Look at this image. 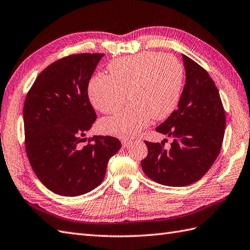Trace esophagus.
Segmentation results:
<instances>
[{
  "mask_svg": "<svg viewBox=\"0 0 250 250\" xmlns=\"http://www.w3.org/2000/svg\"><path fill=\"white\" fill-rule=\"evenodd\" d=\"M121 144H123V147H124V148H126V147H129L130 145L132 144V141H131V139L124 138L123 141H121Z\"/></svg>",
  "mask_w": 250,
  "mask_h": 250,
  "instance_id": "obj_1",
  "label": "esophagus"
}]
</instances>
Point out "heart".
<instances>
[{
	"mask_svg": "<svg viewBox=\"0 0 250 250\" xmlns=\"http://www.w3.org/2000/svg\"><path fill=\"white\" fill-rule=\"evenodd\" d=\"M108 75L99 74L88 83V98L97 111L111 114L99 125L105 134L131 137L146 127L150 119L168 117L178 105L183 85V67L175 56L144 52L114 60ZM127 95H125V94Z\"/></svg>",
	"mask_w": 250,
	"mask_h": 250,
	"instance_id": "b5f03b06",
	"label": "heart"
}]
</instances>
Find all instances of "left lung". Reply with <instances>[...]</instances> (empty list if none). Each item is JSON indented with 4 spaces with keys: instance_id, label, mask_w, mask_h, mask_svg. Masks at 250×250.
<instances>
[{
    "instance_id": "1",
    "label": "left lung",
    "mask_w": 250,
    "mask_h": 250,
    "mask_svg": "<svg viewBox=\"0 0 250 250\" xmlns=\"http://www.w3.org/2000/svg\"><path fill=\"white\" fill-rule=\"evenodd\" d=\"M185 85L178 108L156 132L172 137L164 143L145 142L148 155L142 161L146 175L167 187H187L204 177L222 148L226 116L218 89L204 68L182 54Z\"/></svg>"
}]
</instances>
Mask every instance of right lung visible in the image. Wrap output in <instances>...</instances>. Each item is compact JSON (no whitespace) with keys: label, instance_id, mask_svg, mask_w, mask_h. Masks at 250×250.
I'll return each mask as SVG.
<instances>
[{"label":"right lung","instance_id":"1","mask_svg":"<svg viewBox=\"0 0 250 250\" xmlns=\"http://www.w3.org/2000/svg\"><path fill=\"white\" fill-rule=\"evenodd\" d=\"M103 56L75 54L51 63L25 98L27 158L38 179L55 194L74 197L99 187L108 160L121 148L112 136H94V143L81 146L97 118L87 88Z\"/></svg>","mask_w":250,"mask_h":250}]
</instances>
